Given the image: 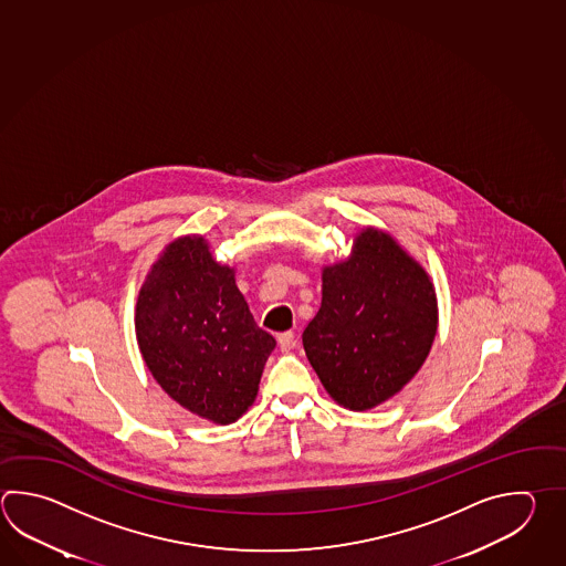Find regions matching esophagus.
Wrapping results in <instances>:
<instances>
[{"label": "esophagus", "mask_w": 566, "mask_h": 566, "mask_svg": "<svg viewBox=\"0 0 566 566\" xmlns=\"http://www.w3.org/2000/svg\"><path fill=\"white\" fill-rule=\"evenodd\" d=\"M296 343H298V340H296V335H294L292 331H286V333H280V335H277V345H280L282 350H286V353L292 350V348L296 346Z\"/></svg>", "instance_id": "34e87169"}]
</instances>
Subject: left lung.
Here are the masks:
<instances>
[{"label": "left lung", "instance_id": "1", "mask_svg": "<svg viewBox=\"0 0 566 566\" xmlns=\"http://www.w3.org/2000/svg\"><path fill=\"white\" fill-rule=\"evenodd\" d=\"M436 331L426 270L391 235L365 230L346 262L324 268L323 304L302 345L331 397L365 411L416 377Z\"/></svg>", "mask_w": 566, "mask_h": 566}]
</instances>
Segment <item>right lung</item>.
<instances>
[{
  "label": "right lung",
  "instance_id": "1",
  "mask_svg": "<svg viewBox=\"0 0 566 566\" xmlns=\"http://www.w3.org/2000/svg\"><path fill=\"white\" fill-rule=\"evenodd\" d=\"M137 338L153 377L177 403L228 426L254 403L274 336L255 324L233 272L203 238L169 243L137 302Z\"/></svg>",
  "mask_w": 566,
  "mask_h": 566
}]
</instances>
